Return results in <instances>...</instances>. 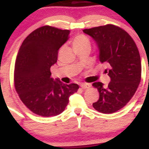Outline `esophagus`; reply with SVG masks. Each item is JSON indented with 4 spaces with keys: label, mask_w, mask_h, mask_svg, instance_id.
Here are the masks:
<instances>
[{
    "label": "esophagus",
    "mask_w": 149,
    "mask_h": 149,
    "mask_svg": "<svg viewBox=\"0 0 149 149\" xmlns=\"http://www.w3.org/2000/svg\"><path fill=\"white\" fill-rule=\"evenodd\" d=\"M81 88L83 89H86V88H89L91 87V84L89 83H82L80 85Z\"/></svg>",
    "instance_id": "obj_1"
}]
</instances>
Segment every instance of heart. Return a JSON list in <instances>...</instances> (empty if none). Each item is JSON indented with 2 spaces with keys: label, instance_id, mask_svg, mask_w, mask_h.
<instances>
[{
  "label": "heart",
  "instance_id": "1",
  "mask_svg": "<svg viewBox=\"0 0 149 149\" xmlns=\"http://www.w3.org/2000/svg\"><path fill=\"white\" fill-rule=\"evenodd\" d=\"M73 44L74 48L89 45V40L87 37L83 34H79L73 40Z\"/></svg>",
  "mask_w": 149,
  "mask_h": 149
}]
</instances>
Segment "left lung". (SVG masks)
Here are the masks:
<instances>
[{
  "label": "left lung",
  "mask_w": 149,
  "mask_h": 149,
  "mask_svg": "<svg viewBox=\"0 0 149 149\" xmlns=\"http://www.w3.org/2000/svg\"><path fill=\"white\" fill-rule=\"evenodd\" d=\"M83 32L97 45L100 61L109 66L105 71L111 79L107 86L100 82L93 83L100 94L93 107L104 114L117 112L130 101L140 82L139 50L128 33L113 24L85 29Z\"/></svg>",
  "instance_id": "8db88e82"
}]
</instances>
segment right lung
<instances>
[{"label": "right lung", "mask_w": 149, "mask_h": 149, "mask_svg": "<svg viewBox=\"0 0 149 149\" xmlns=\"http://www.w3.org/2000/svg\"><path fill=\"white\" fill-rule=\"evenodd\" d=\"M69 30L42 26L31 33L18 52L14 83L19 98L38 116L52 117L65 109L77 84L62 83L51 78L50 68L58 60V50L69 38Z\"/></svg>", "instance_id": "add662e5"}]
</instances>
